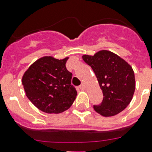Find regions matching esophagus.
<instances>
[{"mask_svg": "<svg viewBox=\"0 0 152 152\" xmlns=\"http://www.w3.org/2000/svg\"><path fill=\"white\" fill-rule=\"evenodd\" d=\"M86 88V84H85L84 83H82V84L80 86V90H84Z\"/></svg>", "mask_w": 152, "mask_h": 152, "instance_id": "34e87169", "label": "esophagus"}]
</instances>
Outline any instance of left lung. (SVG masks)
<instances>
[{"label":"left lung","mask_w":152,"mask_h":152,"mask_svg":"<svg viewBox=\"0 0 152 152\" xmlns=\"http://www.w3.org/2000/svg\"><path fill=\"white\" fill-rule=\"evenodd\" d=\"M83 61L92 68L103 93L102 102L94 105L103 116H113L130 103L135 91V76L130 65L119 55L107 50L94 55H83Z\"/></svg>","instance_id":"1"}]
</instances>
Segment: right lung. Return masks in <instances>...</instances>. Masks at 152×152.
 Segmentation results:
<instances>
[{"label": "right lung", "instance_id": "right-lung-1", "mask_svg": "<svg viewBox=\"0 0 152 152\" xmlns=\"http://www.w3.org/2000/svg\"><path fill=\"white\" fill-rule=\"evenodd\" d=\"M69 58L44 56L33 62L22 79L27 97L46 113L58 114L71 107L77 95L71 84L72 74L65 67Z\"/></svg>", "mask_w": 152, "mask_h": 152}]
</instances>
